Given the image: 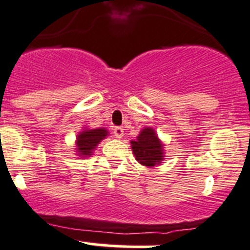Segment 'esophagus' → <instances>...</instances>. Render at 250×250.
Listing matches in <instances>:
<instances>
[{
  "label": "esophagus",
  "instance_id": "1",
  "mask_svg": "<svg viewBox=\"0 0 250 250\" xmlns=\"http://www.w3.org/2000/svg\"><path fill=\"white\" fill-rule=\"evenodd\" d=\"M113 132H114L115 137H117V138H122L123 136H124V128L120 127V126H117V127L114 128V131H113Z\"/></svg>",
  "mask_w": 250,
  "mask_h": 250
}]
</instances>
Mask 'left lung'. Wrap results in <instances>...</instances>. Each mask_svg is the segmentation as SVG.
<instances>
[{
	"label": "left lung",
	"instance_id": "obj_1",
	"mask_svg": "<svg viewBox=\"0 0 250 250\" xmlns=\"http://www.w3.org/2000/svg\"><path fill=\"white\" fill-rule=\"evenodd\" d=\"M135 159L146 167H154L163 163L165 157L164 143L158 137L153 127L142 128L135 141H131Z\"/></svg>",
	"mask_w": 250,
	"mask_h": 250
}]
</instances>
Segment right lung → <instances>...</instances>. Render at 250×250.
I'll list each match as a JSON object with an SVG mask.
<instances>
[{
    "label": "right lung",
    "instance_id": "obj_1",
    "mask_svg": "<svg viewBox=\"0 0 250 250\" xmlns=\"http://www.w3.org/2000/svg\"><path fill=\"white\" fill-rule=\"evenodd\" d=\"M109 135L107 128H88L85 127L78 133L75 141L76 155L80 158H87L93 154V150L97 148L100 142Z\"/></svg>",
    "mask_w": 250,
    "mask_h": 250
}]
</instances>
